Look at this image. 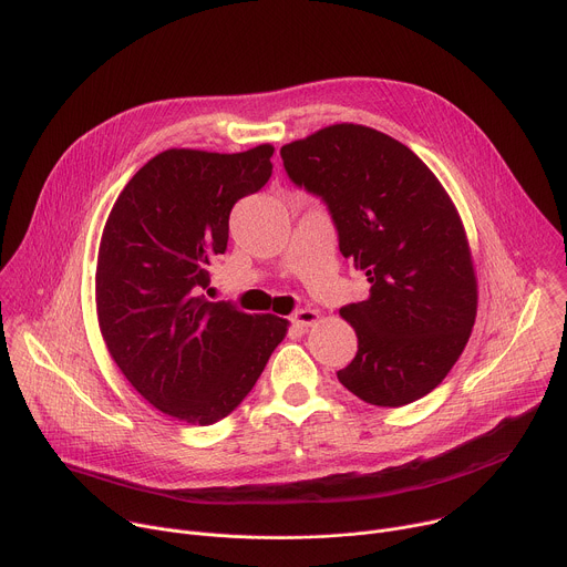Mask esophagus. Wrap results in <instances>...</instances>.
Masks as SVG:
<instances>
[{"label": "esophagus", "mask_w": 567, "mask_h": 567, "mask_svg": "<svg viewBox=\"0 0 567 567\" xmlns=\"http://www.w3.org/2000/svg\"><path fill=\"white\" fill-rule=\"evenodd\" d=\"M318 318H320V316H318V311H313V309H298V311L291 316V322H293V328L307 330V328L316 326Z\"/></svg>", "instance_id": "obj_1"}]
</instances>
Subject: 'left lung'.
I'll return each instance as SVG.
<instances>
[{
  "instance_id": "8db88e82",
  "label": "left lung",
  "mask_w": 567,
  "mask_h": 567,
  "mask_svg": "<svg viewBox=\"0 0 567 567\" xmlns=\"http://www.w3.org/2000/svg\"><path fill=\"white\" fill-rule=\"evenodd\" d=\"M289 179L328 204L339 249L370 293L341 307L359 339L339 381L372 406H406L442 383L475 322L477 282L462 219L424 161L365 125L287 143Z\"/></svg>"
}]
</instances>
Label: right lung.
<instances>
[{"label": "right lung", "instance_id": "add662e5", "mask_svg": "<svg viewBox=\"0 0 567 567\" xmlns=\"http://www.w3.org/2000/svg\"><path fill=\"white\" fill-rule=\"evenodd\" d=\"M274 145L156 154L118 195L99 249L96 311L110 357L154 409L208 426L233 413L289 322L210 302L237 199L271 177Z\"/></svg>", "mask_w": 567, "mask_h": 567}]
</instances>
